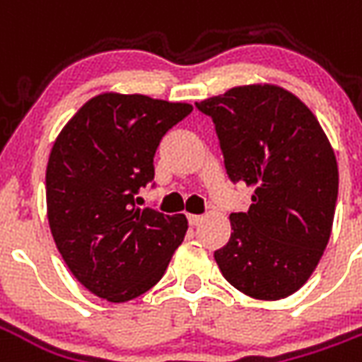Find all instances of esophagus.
Wrapping results in <instances>:
<instances>
[{"label": "esophagus", "instance_id": "esophagus-1", "mask_svg": "<svg viewBox=\"0 0 362 362\" xmlns=\"http://www.w3.org/2000/svg\"><path fill=\"white\" fill-rule=\"evenodd\" d=\"M188 221H189V225H199L202 221H204V215H188Z\"/></svg>", "mask_w": 362, "mask_h": 362}]
</instances>
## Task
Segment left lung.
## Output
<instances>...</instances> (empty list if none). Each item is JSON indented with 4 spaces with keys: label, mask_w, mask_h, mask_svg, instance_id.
Instances as JSON below:
<instances>
[{
    "label": "left lung",
    "mask_w": 362,
    "mask_h": 362,
    "mask_svg": "<svg viewBox=\"0 0 362 362\" xmlns=\"http://www.w3.org/2000/svg\"><path fill=\"white\" fill-rule=\"evenodd\" d=\"M211 116L228 178L254 188L230 213L215 252L223 277L244 295L279 300L310 279L334 225L339 173L332 143L306 104L272 83L233 87L196 103Z\"/></svg>",
    "instance_id": "1"
}]
</instances>
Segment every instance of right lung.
Segmentation results:
<instances>
[{"mask_svg": "<svg viewBox=\"0 0 362 362\" xmlns=\"http://www.w3.org/2000/svg\"><path fill=\"white\" fill-rule=\"evenodd\" d=\"M188 103L100 93L59 132L46 166L54 243L74 277L108 303H127L165 275L188 221L139 209L135 194L155 176L163 135Z\"/></svg>", "mask_w": 362, "mask_h": 362, "instance_id": "add662e5", "label": "right lung"}]
</instances>
